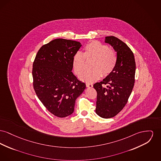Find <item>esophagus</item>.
Returning a JSON list of instances; mask_svg holds the SVG:
<instances>
[{
  "mask_svg": "<svg viewBox=\"0 0 161 161\" xmlns=\"http://www.w3.org/2000/svg\"><path fill=\"white\" fill-rule=\"evenodd\" d=\"M86 85L88 87H92L93 86V85L92 83H86Z\"/></svg>",
  "mask_w": 161,
  "mask_h": 161,
  "instance_id": "34e87169",
  "label": "esophagus"
}]
</instances>
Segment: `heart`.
Returning <instances> with one entry per match:
<instances>
[{
    "mask_svg": "<svg viewBox=\"0 0 161 161\" xmlns=\"http://www.w3.org/2000/svg\"><path fill=\"white\" fill-rule=\"evenodd\" d=\"M83 53L76 52L74 55L72 64L77 76H80L85 68L86 58H94L92 68L81 76L80 78L86 82H93L102 76L109 75L114 69L117 61L116 52L104 44L93 41L86 44Z\"/></svg>",
    "mask_w": 161,
    "mask_h": 161,
    "instance_id": "1",
    "label": "heart"
}]
</instances>
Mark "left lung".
Listing matches in <instances>:
<instances>
[{
	"label": "left lung",
	"mask_w": 161,
	"mask_h": 161,
	"mask_svg": "<svg viewBox=\"0 0 161 161\" xmlns=\"http://www.w3.org/2000/svg\"><path fill=\"white\" fill-rule=\"evenodd\" d=\"M105 42L117 52V64L113 71L103 81L95 83L94 87L97 93L95 112L109 119L119 113L128 102L135 81L136 63L132 50L119 38L106 36Z\"/></svg>",
	"instance_id": "1"
}]
</instances>
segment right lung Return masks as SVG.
<instances>
[{
  "label": "right lung",
  "mask_w": 161,
  "mask_h": 161,
  "mask_svg": "<svg viewBox=\"0 0 161 161\" xmlns=\"http://www.w3.org/2000/svg\"><path fill=\"white\" fill-rule=\"evenodd\" d=\"M81 46L75 41L55 39L39 48L33 64L36 94L48 111L58 117L74 113L76 99L85 89V83L72 72L73 57Z\"/></svg>",
  "instance_id": "right-lung-1"
}]
</instances>
